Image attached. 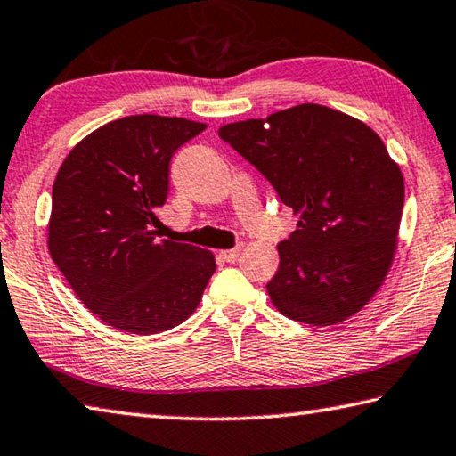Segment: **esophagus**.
Here are the masks:
<instances>
[{
  "label": "esophagus",
  "instance_id": "34e87169",
  "mask_svg": "<svg viewBox=\"0 0 456 456\" xmlns=\"http://www.w3.org/2000/svg\"><path fill=\"white\" fill-rule=\"evenodd\" d=\"M241 249L243 247L239 245V247H235V249H227V251H221L219 253V259H223V261H227V263H233V261H237V256L241 255Z\"/></svg>",
  "mask_w": 456,
  "mask_h": 456
}]
</instances>
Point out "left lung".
I'll return each instance as SVG.
<instances>
[{
	"label": "left lung",
	"instance_id": "1",
	"mask_svg": "<svg viewBox=\"0 0 456 456\" xmlns=\"http://www.w3.org/2000/svg\"><path fill=\"white\" fill-rule=\"evenodd\" d=\"M219 137L301 215L277 245L279 269L267 283L273 305L313 327L337 325L365 307L393 263L404 203L399 165L375 131L303 103L229 123Z\"/></svg>",
	"mask_w": 456,
	"mask_h": 456
}]
</instances>
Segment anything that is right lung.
<instances>
[{
	"label": "right lung",
	"mask_w": 456,
	"mask_h": 456,
	"mask_svg": "<svg viewBox=\"0 0 456 456\" xmlns=\"http://www.w3.org/2000/svg\"><path fill=\"white\" fill-rule=\"evenodd\" d=\"M205 123L131 115L95 129L65 157L47 247L86 307L134 335L177 327L215 273L211 251L157 237L171 157Z\"/></svg>",
	"instance_id": "add662e5"
}]
</instances>
